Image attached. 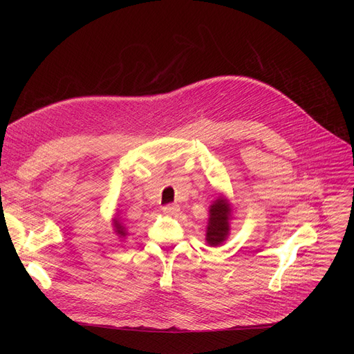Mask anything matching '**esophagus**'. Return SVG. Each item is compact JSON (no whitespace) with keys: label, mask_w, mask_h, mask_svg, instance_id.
<instances>
[{"label":"esophagus","mask_w":354,"mask_h":354,"mask_svg":"<svg viewBox=\"0 0 354 354\" xmlns=\"http://www.w3.org/2000/svg\"><path fill=\"white\" fill-rule=\"evenodd\" d=\"M162 212L166 215H176L179 212V205H176V203H171V205L163 207Z\"/></svg>","instance_id":"esophagus-1"}]
</instances>
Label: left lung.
Masks as SVG:
<instances>
[{
	"label": "left lung",
	"mask_w": 354,
	"mask_h": 354,
	"mask_svg": "<svg viewBox=\"0 0 354 354\" xmlns=\"http://www.w3.org/2000/svg\"><path fill=\"white\" fill-rule=\"evenodd\" d=\"M232 218V205L230 199L224 194H219L209 205V218L205 234V241L209 247H219L228 239Z\"/></svg>",
	"instance_id": "8db88e82"
}]
</instances>
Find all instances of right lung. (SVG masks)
I'll list each match as a JSON object with an SVG mask.
<instances>
[{"label": "right lung", "instance_id": "add662e5", "mask_svg": "<svg viewBox=\"0 0 354 354\" xmlns=\"http://www.w3.org/2000/svg\"><path fill=\"white\" fill-rule=\"evenodd\" d=\"M111 225H113V231L119 236V239L124 241L126 236H127V227L123 224V221L120 219L118 209H116V214L113 215V219H111Z\"/></svg>", "mask_w": 354, "mask_h": 354}]
</instances>
